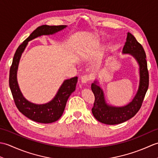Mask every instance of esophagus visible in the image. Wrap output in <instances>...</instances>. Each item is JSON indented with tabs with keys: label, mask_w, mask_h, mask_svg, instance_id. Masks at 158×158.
I'll return each mask as SVG.
<instances>
[{
	"label": "esophagus",
	"mask_w": 158,
	"mask_h": 158,
	"mask_svg": "<svg viewBox=\"0 0 158 158\" xmlns=\"http://www.w3.org/2000/svg\"><path fill=\"white\" fill-rule=\"evenodd\" d=\"M81 81L82 83H87L89 81V77L88 75H83L81 77Z\"/></svg>",
	"instance_id": "obj_1"
}]
</instances>
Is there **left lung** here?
I'll return each mask as SVG.
<instances>
[{"instance_id":"obj_1","label":"left lung","mask_w":158,"mask_h":158,"mask_svg":"<svg viewBox=\"0 0 158 158\" xmlns=\"http://www.w3.org/2000/svg\"><path fill=\"white\" fill-rule=\"evenodd\" d=\"M122 53L132 56L139 65V89L132 101L127 105L120 107L109 105L105 101L103 90L100 88L98 82L95 81L91 86L95 96V101L92 109L93 115L98 122L108 125L123 123L135 116L141 107L149 87V73L145 50L130 32L127 34Z\"/></svg>"}]
</instances>
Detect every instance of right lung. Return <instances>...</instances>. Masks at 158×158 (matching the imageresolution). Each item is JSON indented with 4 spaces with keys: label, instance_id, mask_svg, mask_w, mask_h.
I'll return each mask as SVG.
<instances>
[{
    "label": "right lung",
    "instance_id": "1",
    "mask_svg": "<svg viewBox=\"0 0 158 158\" xmlns=\"http://www.w3.org/2000/svg\"><path fill=\"white\" fill-rule=\"evenodd\" d=\"M66 26H39L33 31L28 37L20 45L13 56V62L9 71V87L17 108L23 115L36 122L49 123L60 119L64 110L66 102L69 96L75 91L77 83V77L66 79L60 86L58 92L51 101L36 105L26 100L20 91L18 81L17 72L20 58L28 45V43L38 36L42 35H53L65 28Z\"/></svg>",
    "mask_w": 158,
    "mask_h": 158
}]
</instances>
